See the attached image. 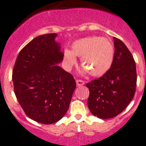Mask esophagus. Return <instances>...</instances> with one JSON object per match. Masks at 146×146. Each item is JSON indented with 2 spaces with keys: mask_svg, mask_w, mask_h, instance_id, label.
<instances>
[{
  "mask_svg": "<svg viewBox=\"0 0 146 146\" xmlns=\"http://www.w3.org/2000/svg\"><path fill=\"white\" fill-rule=\"evenodd\" d=\"M84 81H83V80H81V79H77L76 80V85H77V86H83V85H84Z\"/></svg>",
  "mask_w": 146,
  "mask_h": 146,
  "instance_id": "obj_1",
  "label": "esophagus"
}]
</instances>
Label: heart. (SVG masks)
<instances>
[{"instance_id": "heart-1", "label": "heart", "mask_w": 146, "mask_h": 146, "mask_svg": "<svg viewBox=\"0 0 146 146\" xmlns=\"http://www.w3.org/2000/svg\"><path fill=\"white\" fill-rule=\"evenodd\" d=\"M81 57V63L92 76H101L110 69L114 58V47L108 39L89 36L75 40L71 51L63 52V63L70 69L76 63V57Z\"/></svg>"}]
</instances>
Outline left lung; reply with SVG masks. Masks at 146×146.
Masks as SVG:
<instances>
[{
    "mask_svg": "<svg viewBox=\"0 0 146 146\" xmlns=\"http://www.w3.org/2000/svg\"><path fill=\"white\" fill-rule=\"evenodd\" d=\"M113 40L114 58L110 69L86 85L89 111L102 119L113 118L124 111L133 99L137 84L133 56L120 39Z\"/></svg>",
    "mask_w": 146,
    "mask_h": 146,
    "instance_id": "1",
    "label": "left lung"
}]
</instances>
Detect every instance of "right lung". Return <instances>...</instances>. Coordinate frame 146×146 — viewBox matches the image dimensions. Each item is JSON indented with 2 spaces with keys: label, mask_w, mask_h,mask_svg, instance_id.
I'll use <instances>...</instances> for the list:
<instances>
[{
  "label": "right lung",
  "mask_w": 146,
  "mask_h": 146,
  "mask_svg": "<svg viewBox=\"0 0 146 146\" xmlns=\"http://www.w3.org/2000/svg\"><path fill=\"white\" fill-rule=\"evenodd\" d=\"M56 33L39 35L19 52L12 72L14 90L29 118L51 124L63 117L76 87L70 73L56 64L63 53Z\"/></svg>",
  "instance_id": "1"
}]
</instances>
